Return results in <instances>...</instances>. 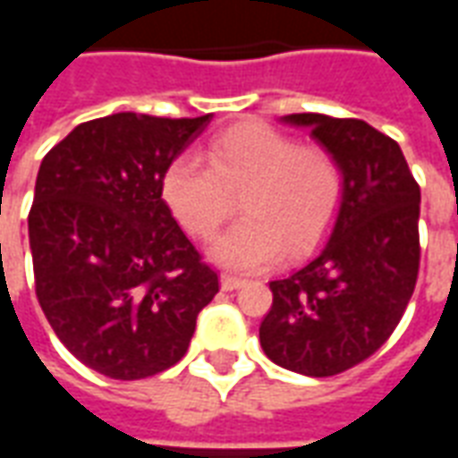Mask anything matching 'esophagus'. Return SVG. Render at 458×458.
I'll return each mask as SVG.
<instances>
[{"mask_svg":"<svg viewBox=\"0 0 458 458\" xmlns=\"http://www.w3.org/2000/svg\"><path fill=\"white\" fill-rule=\"evenodd\" d=\"M245 287V279L233 277V275H220V289L223 292H233V289Z\"/></svg>","mask_w":458,"mask_h":458,"instance_id":"1","label":"esophagus"}]
</instances>
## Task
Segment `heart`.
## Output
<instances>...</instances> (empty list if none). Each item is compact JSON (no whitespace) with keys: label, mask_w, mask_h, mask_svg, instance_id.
<instances>
[{"label":"heart","mask_w":458,"mask_h":458,"mask_svg":"<svg viewBox=\"0 0 458 458\" xmlns=\"http://www.w3.org/2000/svg\"><path fill=\"white\" fill-rule=\"evenodd\" d=\"M206 165L181 154L161 174V199L181 228L210 238L235 210L242 218L213 240V262L259 272L287 255H304L336 220L344 179L334 157L267 124H238L206 147Z\"/></svg>","instance_id":"b5f03b06"}]
</instances>
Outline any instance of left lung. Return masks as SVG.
I'll list each match as a JSON object with an SVG mask.
<instances>
[{"instance_id":"obj_1","label":"left lung","mask_w":458,"mask_h":458,"mask_svg":"<svg viewBox=\"0 0 458 458\" xmlns=\"http://www.w3.org/2000/svg\"><path fill=\"white\" fill-rule=\"evenodd\" d=\"M334 157L344 196L328 242L269 282L259 344L272 363L328 377L373 355L400 324L420 272V186L400 144L363 120L284 114Z\"/></svg>"}]
</instances>
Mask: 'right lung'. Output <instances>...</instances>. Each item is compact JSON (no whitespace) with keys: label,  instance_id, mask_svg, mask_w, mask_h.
I'll use <instances>...</instances> for the list:
<instances>
[{"label":"right lung","instance_id":"obj_1","mask_svg":"<svg viewBox=\"0 0 458 458\" xmlns=\"http://www.w3.org/2000/svg\"><path fill=\"white\" fill-rule=\"evenodd\" d=\"M210 117L107 114L41 161L29 213L36 297L61 344L100 375L140 380L179 363L218 294L161 199L164 169Z\"/></svg>","mask_w":458,"mask_h":458}]
</instances>
